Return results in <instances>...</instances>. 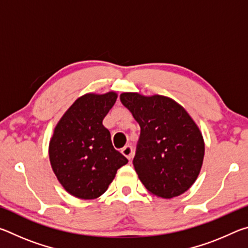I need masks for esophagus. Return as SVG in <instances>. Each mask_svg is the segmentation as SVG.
Returning <instances> with one entry per match:
<instances>
[{
  "mask_svg": "<svg viewBox=\"0 0 248 248\" xmlns=\"http://www.w3.org/2000/svg\"><path fill=\"white\" fill-rule=\"evenodd\" d=\"M121 153H123L128 159H131L132 158V154H133L132 146L131 145H125L124 148L121 149Z\"/></svg>",
  "mask_w": 248,
  "mask_h": 248,
  "instance_id": "esophagus-1",
  "label": "esophagus"
}]
</instances>
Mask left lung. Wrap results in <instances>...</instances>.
<instances>
[{
  "mask_svg": "<svg viewBox=\"0 0 248 248\" xmlns=\"http://www.w3.org/2000/svg\"><path fill=\"white\" fill-rule=\"evenodd\" d=\"M120 100L141 128L133 165L142 184L161 198L184 194L202 165L199 128L180 105L165 96L124 93Z\"/></svg>",
  "mask_w": 248,
  "mask_h": 248,
  "instance_id": "left-lung-1",
  "label": "left lung"
}]
</instances>
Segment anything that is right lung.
<instances>
[{"mask_svg": "<svg viewBox=\"0 0 248 248\" xmlns=\"http://www.w3.org/2000/svg\"><path fill=\"white\" fill-rule=\"evenodd\" d=\"M117 94H86L75 100L59 121L49 146V157L57 178L69 194L95 199L128 159L115 150L103 119Z\"/></svg>", "mask_w": 248, "mask_h": 248, "instance_id": "1", "label": "right lung"}]
</instances>
